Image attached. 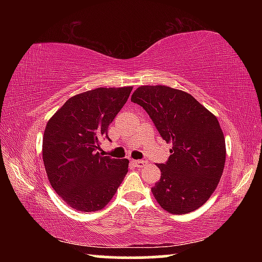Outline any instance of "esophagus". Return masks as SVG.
I'll return each instance as SVG.
<instances>
[{"label":"esophagus","instance_id":"1","mask_svg":"<svg viewBox=\"0 0 262 262\" xmlns=\"http://www.w3.org/2000/svg\"><path fill=\"white\" fill-rule=\"evenodd\" d=\"M132 163L134 164L136 167H144V166H147V164H148L144 161H132Z\"/></svg>","mask_w":262,"mask_h":262}]
</instances>
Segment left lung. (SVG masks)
<instances>
[{"label":"left lung","mask_w":262,"mask_h":262,"mask_svg":"<svg viewBox=\"0 0 262 262\" xmlns=\"http://www.w3.org/2000/svg\"><path fill=\"white\" fill-rule=\"evenodd\" d=\"M166 143L165 164H156L161 179L154 198L170 214H187L206 203L223 173L227 149L217 118L193 96L166 85H143L132 95Z\"/></svg>","instance_id":"obj_1"}]
</instances>
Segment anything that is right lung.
Returning <instances> with one entry per match:
<instances>
[{
    "mask_svg": "<svg viewBox=\"0 0 262 262\" xmlns=\"http://www.w3.org/2000/svg\"><path fill=\"white\" fill-rule=\"evenodd\" d=\"M132 90L97 88L82 92L66 101L47 122L43 165L52 187L74 209H103L127 174L128 159L101 156L97 150Z\"/></svg>",
    "mask_w": 262,
    "mask_h": 262,
    "instance_id": "add662e5",
    "label": "right lung"
}]
</instances>
